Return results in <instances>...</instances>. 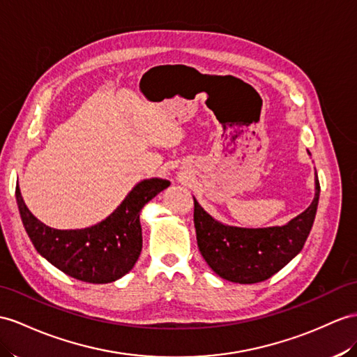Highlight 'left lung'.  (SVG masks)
<instances>
[{"mask_svg":"<svg viewBox=\"0 0 357 357\" xmlns=\"http://www.w3.org/2000/svg\"><path fill=\"white\" fill-rule=\"evenodd\" d=\"M319 181L312 204L282 227L241 229L213 220L194 198V224L199 253L221 279L251 284L268 280L304 247L317 215Z\"/></svg>","mask_w":357,"mask_h":357,"instance_id":"left-lung-1","label":"left lung"}]
</instances>
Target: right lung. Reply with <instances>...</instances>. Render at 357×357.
Returning a JSON list of instances; mask_svg holds the SVG:
<instances>
[{
    "instance_id": "1",
    "label": "right lung",
    "mask_w": 357,
    "mask_h": 357,
    "mask_svg": "<svg viewBox=\"0 0 357 357\" xmlns=\"http://www.w3.org/2000/svg\"><path fill=\"white\" fill-rule=\"evenodd\" d=\"M171 183L150 178L137 183L106 220L82 230H56L40 222L25 206L16 188L22 224L34 248L66 275L86 283H110L126 275L142 250L139 213Z\"/></svg>"
}]
</instances>
